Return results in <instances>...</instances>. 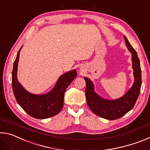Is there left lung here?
Here are the masks:
<instances>
[{
    "label": "left lung",
    "instance_id": "obj_1",
    "mask_svg": "<svg viewBox=\"0 0 150 150\" xmlns=\"http://www.w3.org/2000/svg\"><path fill=\"white\" fill-rule=\"evenodd\" d=\"M124 38L126 47L132 54L134 77L132 86L125 95L117 99H105L95 93V86L92 81L88 77H84L86 81L85 95L88 107L96 115L107 120H116L132 110L140 93L142 73L139 58L127 38L124 36Z\"/></svg>",
    "mask_w": 150,
    "mask_h": 150
}]
</instances>
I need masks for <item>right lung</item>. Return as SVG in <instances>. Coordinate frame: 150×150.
Segmentation results:
<instances>
[{"instance_id": "obj_1", "label": "right lung", "mask_w": 150, "mask_h": 150, "mask_svg": "<svg viewBox=\"0 0 150 150\" xmlns=\"http://www.w3.org/2000/svg\"><path fill=\"white\" fill-rule=\"evenodd\" d=\"M22 47L18 52L12 73V85L14 96L18 105L32 117L44 119L59 113L63 106L64 94L68 86L77 77L76 69L61 75L56 84L50 92L43 95L29 93L22 87L17 79L18 64Z\"/></svg>"}]
</instances>
